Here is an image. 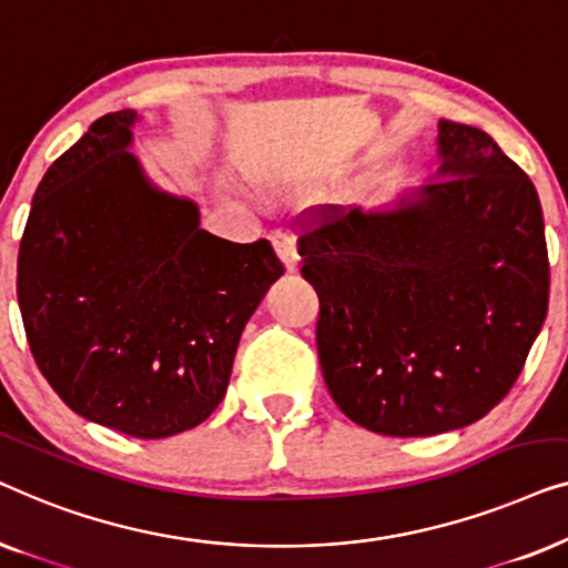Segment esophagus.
Masks as SVG:
<instances>
[{"instance_id":"34e87169","label":"esophagus","mask_w":568,"mask_h":568,"mask_svg":"<svg viewBox=\"0 0 568 568\" xmlns=\"http://www.w3.org/2000/svg\"><path fill=\"white\" fill-rule=\"evenodd\" d=\"M271 243H274V251L282 263L286 266L290 274L294 271H300V255H297V243H294L292 235H286V232H274L271 235Z\"/></svg>"}]
</instances>
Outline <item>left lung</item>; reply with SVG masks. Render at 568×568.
Listing matches in <instances>:
<instances>
[{"mask_svg":"<svg viewBox=\"0 0 568 568\" xmlns=\"http://www.w3.org/2000/svg\"><path fill=\"white\" fill-rule=\"evenodd\" d=\"M321 300L317 356L336 406L387 437L484 418L548 313L538 191L486 131L439 121L437 173L300 237Z\"/></svg>","mask_w":568,"mask_h":568,"instance_id":"8db88e82","label":"left lung"}]
</instances>
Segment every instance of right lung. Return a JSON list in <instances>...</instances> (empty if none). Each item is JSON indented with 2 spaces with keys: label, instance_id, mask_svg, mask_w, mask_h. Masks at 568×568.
I'll return each instance as SVG.
<instances>
[{
  "label": "right lung",
  "instance_id": "obj_1",
  "mask_svg": "<svg viewBox=\"0 0 568 568\" xmlns=\"http://www.w3.org/2000/svg\"><path fill=\"white\" fill-rule=\"evenodd\" d=\"M108 113L45 170L20 240L18 302L38 369L74 414L139 439L199 426L220 406L245 323L284 274L268 240L201 230Z\"/></svg>",
  "mask_w": 568,
  "mask_h": 568
}]
</instances>
